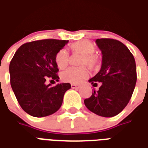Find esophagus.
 <instances>
[{
  "mask_svg": "<svg viewBox=\"0 0 148 148\" xmlns=\"http://www.w3.org/2000/svg\"><path fill=\"white\" fill-rule=\"evenodd\" d=\"M71 88H72V89H79V88H80V86L76 85V84H71Z\"/></svg>",
  "mask_w": 148,
  "mask_h": 148,
  "instance_id": "34e87169",
  "label": "esophagus"
}]
</instances>
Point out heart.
<instances>
[{"instance_id": "1", "label": "heart", "mask_w": 148, "mask_h": 148, "mask_svg": "<svg viewBox=\"0 0 148 148\" xmlns=\"http://www.w3.org/2000/svg\"><path fill=\"white\" fill-rule=\"evenodd\" d=\"M70 48L74 53L82 55L81 58L80 65H87L90 68H95L99 63L98 56L94 54L96 47L93 42L88 40H81L73 42ZM69 61L68 52L65 49H62L55 55V63L60 70L67 66ZM89 75V71L86 66L80 67H70L63 71L61 74L62 81L71 83H80L86 79Z\"/></svg>"}]
</instances>
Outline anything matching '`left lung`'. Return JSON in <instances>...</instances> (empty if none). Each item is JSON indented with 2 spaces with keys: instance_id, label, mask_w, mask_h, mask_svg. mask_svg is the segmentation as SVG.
<instances>
[{
  "instance_id": "obj_1",
  "label": "left lung",
  "mask_w": 148,
  "mask_h": 148,
  "mask_svg": "<svg viewBox=\"0 0 148 148\" xmlns=\"http://www.w3.org/2000/svg\"><path fill=\"white\" fill-rule=\"evenodd\" d=\"M97 45L102 53L101 70L89 82L93 90L85 99L86 108L93 113L112 117L126 107L136 83V66L133 55L126 46L116 39H97Z\"/></svg>"
}]
</instances>
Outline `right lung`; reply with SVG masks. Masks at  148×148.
I'll use <instances>...</instances> for the list:
<instances>
[{"label": "right lung", "instance_id": "1", "mask_svg": "<svg viewBox=\"0 0 148 148\" xmlns=\"http://www.w3.org/2000/svg\"><path fill=\"white\" fill-rule=\"evenodd\" d=\"M67 42L58 39L36 40L24 43L15 53L9 65L10 83L20 106L27 114L43 117L60 109L71 84L51 86L45 82L47 78L59 79L55 55Z\"/></svg>", "mask_w": 148, "mask_h": 148}]
</instances>
